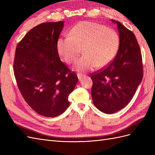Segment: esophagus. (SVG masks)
I'll list each match as a JSON object with an SVG mask.
<instances>
[{"mask_svg": "<svg viewBox=\"0 0 155 155\" xmlns=\"http://www.w3.org/2000/svg\"><path fill=\"white\" fill-rule=\"evenodd\" d=\"M77 76H78L79 81H81V79H82V78H83V75H81V74H78Z\"/></svg>", "mask_w": 155, "mask_h": 155, "instance_id": "34e87169", "label": "esophagus"}]
</instances>
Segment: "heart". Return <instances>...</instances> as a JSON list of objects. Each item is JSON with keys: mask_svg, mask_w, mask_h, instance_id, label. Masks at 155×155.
Instances as JSON below:
<instances>
[{"mask_svg": "<svg viewBox=\"0 0 155 155\" xmlns=\"http://www.w3.org/2000/svg\"><path fill=\"white\" fill-rule=\"evenodd\" d=\"M70 37H60L56 48L58 54L68 64L73 63L81 54L84 55L75 63L78 72L91 71L95 67L103 68L109 65L118 52L120 39L115 30L98 23L83 21L70 31Z\"/></svg>", "mask_w": 155, "mask_h": 155, "instance_id": "b5f03b06", "label": "heart"}]
</instances>
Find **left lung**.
Returning <instances> with one entry per match:
<instances>
[{"mask_svg": "<svg viewBox=\"0 0 155 155\" xmlns=\"http://www.w3.org/2000/svg\"><path fill=\"white\" fill-rule=\"evenodd\" d=\"M111 21L118 28V51L109 66L91 76L94 105L109 114L129 104L143 78L142 54L134 34L120 22Z\"/></svg>", "mask_w": 155, "mask_h": 155, "instance_id": "1", "label": "left lung"}]
</instances>
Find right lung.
<instances>
[{"mask_svg":"<svg viewBox=\"0 0 155 155\" xmlns=\"http://www.w3.org/2000/svg\"><path fill=\"white\" fill-rule=\"evenodd\" d=\"M63 21L45 22L27 33L17 46L13 63L17 85L37 113L55 117L68 107L78 78L61 61L56 43Z\"/></svg>","mask_w":155,"mask_h":155,"instance_id":"add662e5","label":"right lung"}]
</instances>
